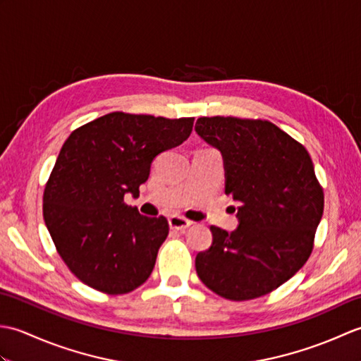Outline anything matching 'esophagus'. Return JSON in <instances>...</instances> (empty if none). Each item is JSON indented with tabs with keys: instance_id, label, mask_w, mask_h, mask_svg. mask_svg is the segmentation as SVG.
<instances>
[{
	"instance_id": "esophagus-1",
	"label": "esophagus",
	"mask_w": 361,
	"mask_h": 361,
	"mask_svg": "<svg viewBox=\"0 0 361 361\" xmlns=\"http://www.w3.org/2000/svg\"><path fill=\"white\" fill-rule=\"evenodd\" d=\"M192 225V221L188 220V219H183L180 216H172L169 219V226L171 229H176V231H186V229Z\"/></svg>"
}]
</instances>
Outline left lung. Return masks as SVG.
Masks as SVG:
<instances>
[{
    "label": "left lung",
    "instance_id": "obj_1",
    "mask_svg": "<svg viewBox=\"0 0 361 361\" xmlns=\"http://www.w3.org/2000/svg\"><path fill=\"white\" fill-rule=\"evenodd\" d=\"M195 132L220 150L225 194L239 226H211L212 245L195 268L206 287L231 301L268 295L301 268L313 250L324 194L302 144L268 121L214 116Z\"/></svg>",
    "mask_w": 361,
    "mask_h": 361
}]
</instances>
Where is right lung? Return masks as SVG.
<instances>
[{
	"label": "right lung",
	"mask_w": 361,
	"mask_h": 361,
	"mask_svg": "<svg viewBox=\"0 0 361 361\" xmlns=\"http://www.w3.org/2000/svg\"><path fill=\"white\" fill-rule=\"evenodd\" d=\"M194 118L114 111L79 127L62 145L43 194V217L71 273L91 288L124 295L149 279L167 220L124 202L140 195L161 152L185 142Z\"/></svg>",
	"instance_id": "1"
}]
</instances>
